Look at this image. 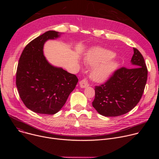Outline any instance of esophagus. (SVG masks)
<instances>
[{
  "instance_id": "esophagus-1",
  "label": "esophagus",
  "mask_w": 159,
  "mask_h": 159,
  "mask_svg": "<svg viewBox=\"0 0 159 159\" xmlns=\"http://www.w3.org/2000/svg\"><path fill=\"white\" fill-rule=\"evenodd\" d=\"M79 85H80V87L81 88H85V87L89 86V83H88L87 80L85 79H82V80L80 81Z\"/></svg>"
}]
</instances>
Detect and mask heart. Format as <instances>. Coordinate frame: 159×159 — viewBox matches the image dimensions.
<instances>
[{
	"mask_svg": "<svg viewBox=\"0 0 159 159\" xmlns=\"http://www.w3.org/2000/svg\"><path fill=\"white\" fill-rule=\"evenodd\" d=\"M115 53L111 50L95 47L89 50L85 57L86 65L94 67L91 76L98 82L106 80L118 67V62L113 59Z\"/></svg>",
	"mask_w": 159,
	"mask_h": 159,
	"instance_id": "obj_1",
	"label": "heart"
}]
</instances>
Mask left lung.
<instances>
[{"label": "left lung", "mask_w": 159, "mask_h": 159, "mask_svg": "<svg viewBox=\"0 0 159 159\" xmlns=\"http://www.w3.org/2000/svg\"><path fill=\"white\" fill-rule=\"evenodd\" d=\"M132 67H122L104 84L95 87L93 106L104 116L126 114L139 102L147 80L148 70L141 53L133 48Z\"/></svg>", "instance_id": "left-lung-1"}]
</instances>
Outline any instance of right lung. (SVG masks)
Segmentation results:
<instances>
[{"label": "right lung", "mask_w": 159, "mask_h": 159, "mask_svg": "<svg viewBox=\"0 0 159 159\" xmlns=\"http://www.w3.org/2000/svg\"><path fill=\"white\" fill-rule=\"evenodd\" d=\"M61 33L48 31L31 41L22 51L17 72L16 86L21 100L32 111L54 115L65 104L78 79L61 67L50 64L43 53L45 42Z\"/></svg>", "instance_id": "right-lung-1"}]
</instances>
